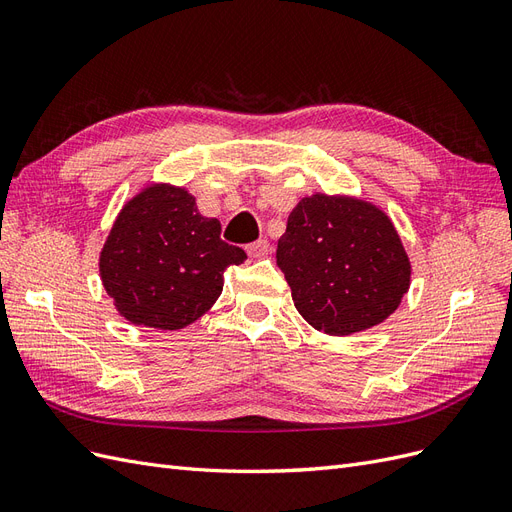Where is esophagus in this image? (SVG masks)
I'll return each instance as SVG.
<instances>
[{"label": "esophagus", "mask_w": 512, "mask_h": 512, "mask_svg": "<svg viewBox=\"0 0 512 512\" xmlns=\"http://www.w3.org/2000/svg\"><path fill=\"white\" fill-rule=\"evenodd\" d=\"M271 250V245L267 239H260V241H254L247 245V254H250L252 258H265Z\"/></svg>", "instance_id": "34e87169"}]
</instances>
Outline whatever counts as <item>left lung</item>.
Returning <instances> with one entry per match:
<instances>
[{
  "label": "left lung",
  "instance_id": "1",
  "mask_svg": "<svg viewBox=\"0 0 512 512\" xmlns=\"http://www.w3.org/2000/svg\"><path fill=\"white\" fill-rule=\"evenodd\" d=\"M275 258L297 312L316 331L337 337L384 322L412 280L393 220L378 205L348 194L301 198Z\"/></svg>",
  "mask_w": 512,
  "mask_h": 512
}]
</instances>
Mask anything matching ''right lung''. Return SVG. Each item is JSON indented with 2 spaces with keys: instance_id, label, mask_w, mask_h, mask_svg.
I'll use <instances>...</instances> for the list:
<instances>
[{
  "instance_id": "add662e5",
  "label": "right lung",
  "mask_w": 512,
  "mask_h": 512,
  "mask_svg": "<svg viewBox=\"0 0 512 512\" xmlns=\"http://www.w3.org/2000/svg\"><path fill=\"white\" fill-rule=\"evenodd\" d=\"M185 185H143L108 230L100 280L117 314L134 327L179 331L207 314L224 288V271L247 258L220 239Z\"/></svg>"
}]
</instances>
